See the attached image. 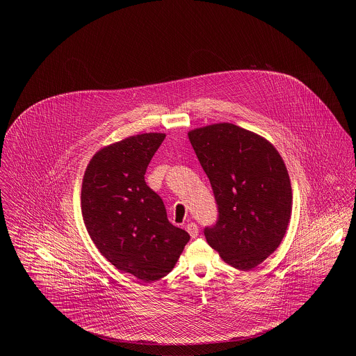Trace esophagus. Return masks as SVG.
<instances>
[{"instance_id":"1","label":"esophagus","mask_w":356,"mask_h":356,"mask_svg":"<svg viewBox=\"0 0 356 356\" xmlns=\"http://www.w3.org/2000/svg\"><path fill=\"white\" fill-rule=\"evenodd\" d=\"M186 230H188V233L191 234V237L192 238H196L197 236H199V226L196 225V223H188V226H186Z\"/></svg>"}]
</instances>
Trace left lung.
<instances>
[{
  "label": "left lung",
  "instance_id": "1",
  "mask_svg": "<svg viewBox=\"0 0 356 356\" xmlns=\"http://www.w3.org/2000/svg\"><path fill=\"white\" fill-rule=\"evenodd\" d=\"M218 204L207 243L238 270H252L281 244L292 213V186L278 151L232 123L188 133Z\"/></svg>",
  "mask_w": 356,
  "mask_h": 356
}]
</instances>
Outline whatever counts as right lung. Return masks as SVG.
I'll return each instance as SVG.
<instances>
[{
  "label": "right lung",
  "instance_id": "1",
  "mask_svg": "<svg viewBox=\"0 0 356 356\" xmlns=\"http://www.w3.org/2000/svg\"><path fill=\"white\" fill-rule=\"evenodd\" d=\"M165 134L145 133L96 153L83 175L82 216L102 256L144 282L167 275L191 236L171 225L145 172Z\"/></svg>",
  "mask_w": 356,
  "mask_h": 356
}]
</instances>
